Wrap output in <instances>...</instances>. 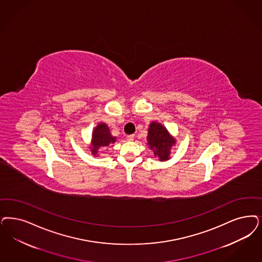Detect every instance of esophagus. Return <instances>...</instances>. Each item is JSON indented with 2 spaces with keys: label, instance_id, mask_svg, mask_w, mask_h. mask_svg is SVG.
<instances>
[{
  "label": "esophagus",
  "instance_id": "obj_1",
  "mask_svg": "<svg viewBox=\"0 0 262 262\" xmlns=\"http://www.w3.org/2000/svg\"><path fill=\"white\" fill-rule=\"evenodd\" d=\"M134 139H135V136H134V135L126 136V140H127V141H133Z\"/></svg>",
  "mask_w": 262,
  "mask_h": 262
}]
</instances>
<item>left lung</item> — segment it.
Returning a JSON list of instances; mask_svg holds the SVG:
<instances>
[{"instance_id":"8db88e82","label":"left lung","mask_w":262,"mask_h":262,"mask_svg":"<svg viewBox=\"0 0 262 262\" xmlns=\"http://www.w3.org/2000/svg\"><path fill=\"white\" fill-rule=\"evenodd\" d=\"M148 146L153 150L154 155L160 159L161 162L169 160L172 146L176 140L170 136L165 126L158 122H152L148 129L147 136Z\"/></svg>"}]
</instances>
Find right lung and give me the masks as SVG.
<instances>
[{"label": "right lung", "mask_w": 262, "mask_h": 262, "mask_svg": "<svg viewBox=\"0 0 262 262\" xmlns=\"http://www.w3.org/2000/svg\"><path fill=\"white\" fill-rule=\"evenodd\" d=\"M91 142V153L93 156L97 157L99 149L106 148L109 145L115 143L116 137L111 136L110 129L108 126H106V124L99 123V125L94 128Z\"/></svg>", "instance_id": "add662e5"}]
</instances>
